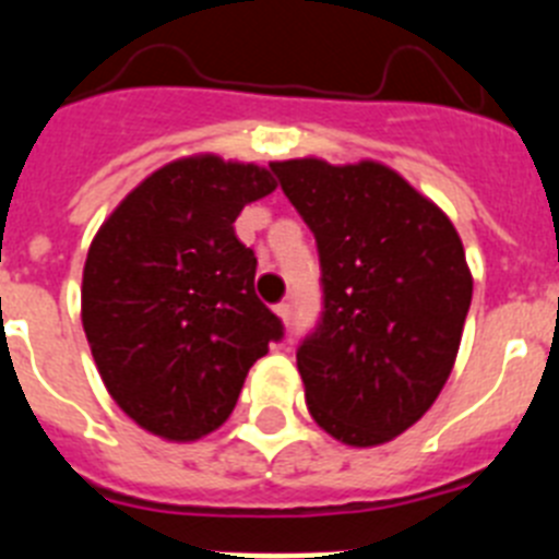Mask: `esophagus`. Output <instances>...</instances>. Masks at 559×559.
<instances>
[{
  "instance_id": "obj_1",
  "label": "esophagus",
  "mask_w": 559,
  "mask_h": 559,
  "mask_svg": "<svg viewBox=\"0 0 559 559\" xmlns=\"http://www.w3.org/2000/svg\"><path fill=\"white\" fill-rule=\"evenodd\" d=\"M274 313L283 319V322H290V305L288 302H280L274 305Z\"/></svg>"
}]
</instances>
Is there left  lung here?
<instances>
[{
    "instance_id": "8db88e82",
    "label": "left lung",
    "mask_w": 559,
    "mask_h": 559,
    "mask_svg": "<svg viewBox=\"0 0 559 559\" xmlns=\"http://www.w3.org/2000/svg\"><path fill=\"white\" fill-rule=\"evenodd\" d=\"M322 263V322L296 367L319 428L372 448L412 428L451 378L473 276L451 218L364 159L271 162Z\"/></svg>"
}]
</instances>
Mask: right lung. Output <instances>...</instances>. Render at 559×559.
Returning <instances> with one entry per match:
<instances>
[{"label": "right lung", "mask_w": 559, "mask_h": 559, "mask_svg": "<svg viewBox=\"0 0 559 559\" xmlns=\"http://www.w3.org/2000/svg\"><path fill=\"white\" fill-rule=\"evenodd\" d=\"M271 170L185 156L133 187L97 229L81 319L114 403L145 431L195 442L229 419L283 322L254 294V251L235 235Z\"/></svg>", "instance_id": "add662e5"}]
</instances>
